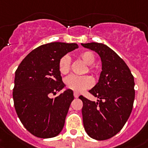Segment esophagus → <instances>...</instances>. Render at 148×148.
<instances>
[{
    "instance_id": "1",
    "label": "esophagus",
    "mask_w": 148,
    "mask_h": 148,
    "mask_svg": "<svg viewBox=\"0 0 148 148\" xmlns=\"http://www.w3.org/2000/svg\"><path fill=\"white\" fill-rule=\"evenodd\" d=\"M79 94L78 93V92H74V97H76V98H77V97H79Z\"/></svg>"
}]
</instances>
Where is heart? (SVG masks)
Instances as JSON below:
<instances>
[{
    "instance_id": "1",
    "label": "heart",
    "mask_w": 148,
    "mask_h": 148,
    "mask_svg": "<svg viewBox=\"0 0 148 148\" xmlns=\"http://www.w3.org/2000/svg\"><path fill=\"white\" fill-rule=\"evenodd\" d=\"M80 60L88 65H92L95 62V56L91 51H84L80 53L78 56ZM71 69V58L69 55H65L59 61V70L62 74H66L69 72ZM89 71L95 72V70L92 66H89ZM66 86L76 92H82L84 90L92 87L93 80L89 76L71 75L65 80Z\"/></svg>"
}]
</instances>
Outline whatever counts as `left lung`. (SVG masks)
I'll list each match as a JSON object with an SVG mask.
<instances>
[{
	"instance_id": "left-lung-1",
	"label": "left lung",
	"mask_w": 148,
	"mask_h": 148,
	"mask_svg": "<svg viewBox=\"0 0 148 148\" xmlns=\"http://www.w3.org/2000/svg\"><path fill=\"white\" fill-rule=\"evenodd\" d=\"M101 57L102 71L98 83L88 92L97 102L80 95L83 103V121L87 134L96 140H106L123 128L133 110L134 77L125 62L102 43L81 44Z\"/></svg>"
}]
</instances>
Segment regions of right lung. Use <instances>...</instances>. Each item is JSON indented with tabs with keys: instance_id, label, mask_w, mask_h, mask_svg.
Instances as JSON below:
<instances>
[{
	"instance_id": "1",
	"label": "right lung",
	"mask_w": 148,
	"mask_h": 148,
	"mask_svg": "<svg viewBox=\"0 0 148 148\" xmlns=\"http://www.w3.org/2000/svg\"><path fill=\"white\" fill-rule=\"evenodd\" d=\"M77 44L51 42L42 45L22 60L15 74L14 106L24 127L42 138L55 137L65 124L69 106L74 100L71 89L51 98L65 85L62 81L59 61Z\"/></svg>"
}]
</instances>
